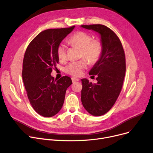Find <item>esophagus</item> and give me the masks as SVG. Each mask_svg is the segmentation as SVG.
Returning a JSON list of instances; mask_svg holds the SVG:
<instances>
[{
  "label": "esophagus",
  "mask_w": 153,
  "mask_h": 153,
  "mask_svg": "<svg viewBox=\"0 0 153 153\" xmlns=\"http://www.w3.org/2000/svg\"><path fill=\"white\" fill-rule=\"evenodd\" d=\"M71 80H72V82L73 83H75V82L79 81V79L78 78H71Z\"/></svg>",
  "instance_id": "esophagus-1"
}]
</instances>
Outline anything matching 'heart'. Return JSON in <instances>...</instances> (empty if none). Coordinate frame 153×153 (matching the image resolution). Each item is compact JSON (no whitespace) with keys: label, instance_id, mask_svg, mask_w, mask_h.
<instances>
[{"label":"heart","instance_id":"b5f03b06","mask_svg":"<svg viewBox=\"0 0 153 153\" xmlns=\"http://www.w3.org/2000/svg\"><path fill=\"white\" fill-rule=\"evenodd\" d=\"M68 42L72 46L81 49V57L85 58L89 64H94L100 60L102 52V44L101 41L93 39L92 36L85 31H78L68 39ZM57 54L61 62L67 60V48L64 44H60L57 49ZM87 68V62L82 59L72 62L66 67V72L73 76H80Z\"/></svg>","mask_w":153,"mask_h":153}]
</instances>
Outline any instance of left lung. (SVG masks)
Listing matches in <instances>:
<instances>
[{"label": "left lung", "instance_id": "obj_1", "mask_svg": "<svg viewBox=\"0 0 153 153\" xmlns=\"http://www.w3.org/2000/svg\"><path fill=\"white\" fill-rule=\"evenodd\" d=\"M81 26L101 35L102 54L89 73L96 75L97 83L93 84L87 79H82L81 97L89 114L101 116L112 108L122 90L126 71L125 52L120 39L108 27L100 24Z\"/></svg>", "mask_w": 153, "mask_h": 153}]
</instances>
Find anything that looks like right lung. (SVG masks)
Returning <instances> with one entry per match:
<instances>
[{"mask_svg":"<svg viewBox=\"0 0 153 153\" xmlns=\"http://www.w3.org/2000/svg\"><path fill=\"white\" fill-rule=\"evenodd\" d=\"M75 26L41 32L25 53L22 77L26 94L34 111L45 117H51L60 111L67 89L72 83L67 76L56 80L51 74L59 63L58 46Z\"/></svg>","mask_w":153,"mask_h":153,"instance_id":"add662e5","label":"right lung"}]
</instances>
